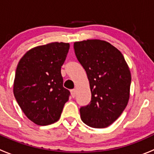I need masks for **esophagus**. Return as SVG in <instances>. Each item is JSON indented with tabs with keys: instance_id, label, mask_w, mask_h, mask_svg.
<instances>
[{
	"instance_id": "obj_1",
	"label": "esophagus",
	"mask_w": 154,
	"mask_h": 154,
	"mask_svg": "<svg viewBox=\"0 0 154 154\" xmlns=\"http://www.w3.org/2000/svg\"><path fill=\"white\" fill-rule=\"evenodd\" d=\"M71 94L72 97H75L76 96V89H71Z\"/></svg>"
}]
</instances>
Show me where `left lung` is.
Here are the masks:
<instances>
[{"mask_svg": "<svg viewBox=\"0 0 154 154\" xmlns=\"http://www.w3.org/2000/svg\"><path fill=\"white\" fill-rule=\"evenodd\" d=\"M75 55L89 80L91 99L80 109L86 125L104 128L122 115L128 103L131 74L125 57L109 42L98 39L77 42Z\"/></svg>", "mask_w": 154, "mask_h": 154, "instance_id": "1", "label": "left lung"}]
</instances>
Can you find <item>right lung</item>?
Here are the masks:
<instances>
[{
    "label": "right lung",
    "mask_w": 154,
    "mask_h": 154,
    "mask_svg": "<svg viewBox=\"0 0 154 154\" xmlns=\"http://www.w3.org/2000/svg\"><path fill=\"white\" fill-rule=\"evenodd\" d=\"M68 43L53 42L27 51L15 71L13 92L17 103L30 121L38 125L57 122L70 91L63 87L61 67Z\"/></svg>",
    "instance_id": "right-lung-1"
}]
</instances>
